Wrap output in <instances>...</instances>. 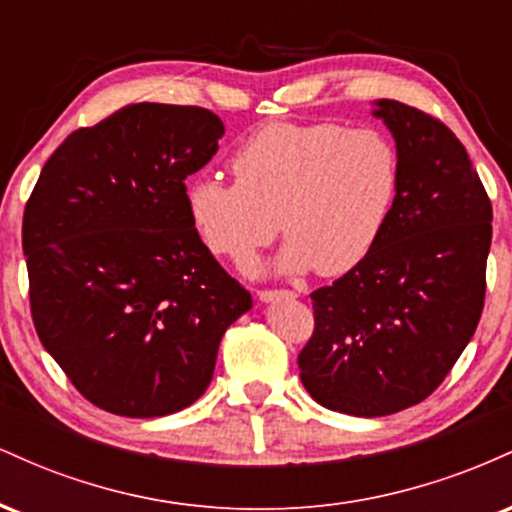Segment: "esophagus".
<instances>
[{
    "mask_svg": "<svg viewBox=\"0 0 512 512\" xmlns=\"http://www.w3.org/2000/svg\"><path fill=\"white\" fill-rule=\"evenodd\" d=\"M257 298H260L262 303H272V301H279V298H293V293L284 291V289H279V291L262 289V291H257Z\"/></svg>",
    "mask_w": 512,
    "mask_h": 512,
    "instance_id": "esophagus-1",
    "label": "esophagus"
}]
</instances>
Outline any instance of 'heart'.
Returning a JSON list of instances; mask_svg holds the SVG:
<instances>
[{
	"instance_id": "obj_1",
	"label": "heart",
	"mask_w": 512,
	"mask_h": 512,
	"mask_svg": "<svg viewBox=\"0 0 512 512\" xmlns=\"http://www.w3.org/2000/svg\"><path fill=\"white\" fill-rule=\"evenodd\" d=\"M236 180L202 173L187 180L185 204L216 255L248 262L279 233L289 240L279 272L339 276L383 238L395 209L402 163L395 142L373 127L274 122L233 154Z\"/></svg>"
}]
</instances>
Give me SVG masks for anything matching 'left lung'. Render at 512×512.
<instances>
[{
    "label": "left lung",
    "instance_id": "1",
    "mask_svg": "<svg viewBox=\"0 0 512 512\" xmlns=\"http://www.w3.org/2000/svg\"><path fill=\"white\" fill-rule=\"evenodd\" d=\"M395 137L402 182L375 250L310 293L315 332L298 354L322 407L387 416L443 383L479 325L491 202L467 149L436 117L375 101Z\"/></svg>",
    "mask_w": 512,
    "mask_h": 512
}]
</instances>
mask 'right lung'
<instances>
[{"label": "right lung", "instance_id": "right-lung-1", "mask_svg": "<svg viewBox=\"0 0 512 512\" xmlns=\"http://www.w3.org/2000/svg\"><path fill=\"white\" fill-rule=\"evenodd\" d=\"M221 137L211 110L125 105L57 146L23 211L35 332L110 414L154 419L197 402L223 332L252 308L185 204V178Z\"/></svg>", "mask_w": 512, "mask_h": 512}]
</instances>
